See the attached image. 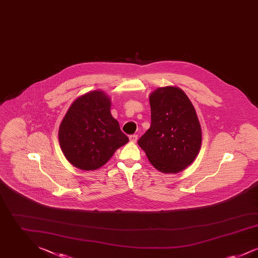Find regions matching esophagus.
I'll list each match as a JSON object with an SVG mask.
<instances>
[{"label": "esophagus", "mask_w": 258, "mask_h": 258, "mask_svg": "<svg viewBox=\"0 0 258 258\" xmlns=\"http://www.w3.org/2000/svg\"><path fill=\"white\" fill-rule=\"evenodd\" d=\"M137 138H138V136L136 135H130V140H131L132 142H136V141H137Z\"/></svg>", "instance_id": "esophagus-1"}]
</instances>
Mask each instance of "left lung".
<instances>
[{
  "mask_svg": "<svg viewBox=\"0 0 258 258\" xmlns=\"http://www.w3.org/2000/svg\"><path fill=\"white\" fill-rule=\"evenodd\" d=\"M150 106L151 126L138 145L160 172L184 170L201 147V127L194 105L181 89L168 86L150 95Z\"/></svg>",
  "mask_w": 258,
  "mask_h": 258,
  "instance_id": "1",
  "label": "left lung"
}]
</instances>
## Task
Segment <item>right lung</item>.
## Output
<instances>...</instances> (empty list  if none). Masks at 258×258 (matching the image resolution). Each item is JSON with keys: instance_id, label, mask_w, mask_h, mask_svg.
<instances>
[{"instance_id": "1", "label": "right lung", "mask_w": 258, "mask_h": 258, "mask_svg": "<svg viewBox=\"0 0 258 258\" xmlns=\"http://www.w3.org/2000/svg\"><path fill=\"white\" fill-rule=\"evenodd\" d=\"M110 98L93 91L76 98L61 121L59 141L68 160L82 170L104 165L128 141L110 113Z\"/></svg>"}]
</instances>
